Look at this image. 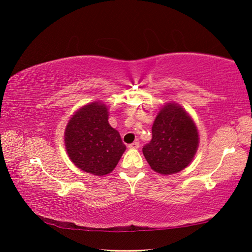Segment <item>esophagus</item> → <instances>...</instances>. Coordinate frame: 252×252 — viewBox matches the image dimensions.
Wrapping results in <instances>:
<instances>
[{
    "label": "esophagus",
    "mask_w": 252,
    "mask_h": 252,
    "mask_svg": "<svg viewBox=\"0 0 252 252\" xmlns=\"http://www.w3.org/2000/svg\"><path fill=\"white\" fill-rule=\"evenodd\" d=\"M140 147V143L139 142H132L131 144H129V148L130 149H138Z\"/></svg>",
    "instance_id": "34e87169"
}]
</instances>
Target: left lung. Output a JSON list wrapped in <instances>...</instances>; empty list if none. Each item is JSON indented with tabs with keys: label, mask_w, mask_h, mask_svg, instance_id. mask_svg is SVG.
I'll list each match as a JSON object with an SVG mask.
<instances>
[{
	"label": "left lung",
	"mask_w": 252,
	"mask_h": 252,
	"mask_svg": "<svg viewBox=\"0 0 252 252\" xmlns=\"http://www.w3.org/2000/svg\"><path fill=\"white\" fill-rule=\"evenodd\" d=\"M198 146V129L192 119L179 104L167 103L158 113L151 141L142 151L151 169L165 176L187 168Z\"/></svg>",
	"instance_id": "8db88e82"
}]
</instances>
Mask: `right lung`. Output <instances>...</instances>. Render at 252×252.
Instances as JSON below:
<instances>
[{
  "label": "right lung",
  "instance_id": "right-lung-1",
  "mask_svg": "<svg viewBox=\"0 0 252 252\" xmlns=\"http://www.w3.org/2000/svg\"><path fill=\"white\" fill-rule=\"evenodd\" d=\"M108 119V108L101 102H92L76 111L64 132L71 161L97 177L112 172L126 151L120 133L109 125Z\"/></svg>",
  "mask_w": 252,
  "mask_h": 252
}]
</instances>
